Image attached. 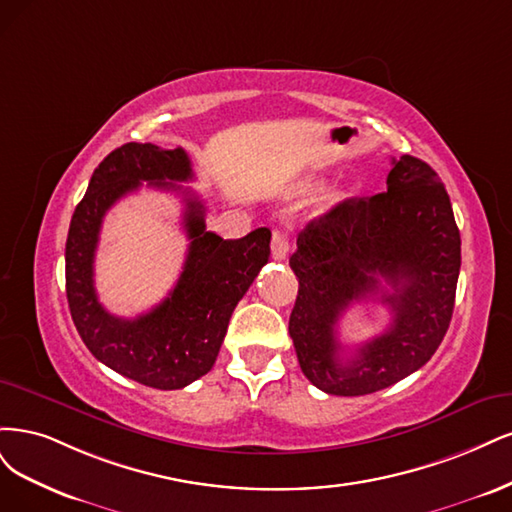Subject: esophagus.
<instances>
[{"label": "esophagus", "instance_id": "34e87169", "mask_svg": "<svg viewBox=\"0 0 512 512\" xmlns=\"http://www.w3.org/2000/svg\"><path fill=\"white\" fill-rule=\"evenodd\" d=\"M289 253V232L283 227H278L272 232V257L276 261L285 259Z\"/></svg>", "mask_w": 512, "mask_h": 512}]
</instances>
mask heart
Here are the masks:
<instances>
[{
	"label": "heart",
	"instance_id": "heart-1",
	"mask_svg": "<svg viewBox=\"0 0 512 512\" xmlns=\"http://www.w3.org/2000/svg\"><path fill=\"white\" fill-rule=\"evenodd\" d=\"M342 191H338V189H334V191H329L325 197H323V206L325 208H329V206H336L338 202H342Z\"/></svg>",
	"mask_w": 512,
	"mask_h": 512
}]
</instances>
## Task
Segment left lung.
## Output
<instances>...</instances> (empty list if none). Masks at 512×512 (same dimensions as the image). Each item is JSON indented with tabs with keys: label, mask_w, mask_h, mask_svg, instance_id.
I'll list each match as a JSON object with an SVG mask.
<instances>
[{
	"label": "left lung",
	"mask_w": 512,
	"mask_h": 512,
	"mask_svg": "<svg viewBox=\"0 0 512 512\" xmlns=\"http://www.w3.org/2000/svg\"><path fill=\"white\" fill-rule=\"evenodd\" d=\"M387 191L351 197L298 236L289 266L300 280L289 334L308 381L332 395H366L425 366L447 334L461 266L449 193L425 161L393 159ZM394 287L383 294L380 278ZM382 293L394 312L385 335L342 362L335 323Z\"/></svg>",
	"instance_id": "1"
}]
</instances>
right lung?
Masks as SVG:
<instances>
[{"mask_svg":"<svg viewBox=\"0 0 512 512\" xmlns=\"http://www.w3.org/2000/svg\"><path fill=\"white\" fill-rule=\"evenodd\" d=\"M191 178L183 148L166 151L148 142L114 148L95 168L65 242V293L82 342L114 372L153 389H183L210 372L236 304L270 257L268 227L240 240L206 232L204 204L178 185ZM142 182L186 195L190 251L169 298L136 320H123L96 300L92 261L105 212Z\"/></svg>","mask_w":512,"mask_h":512,"instance_id":"1","label":"right lung"}]
</instances>
